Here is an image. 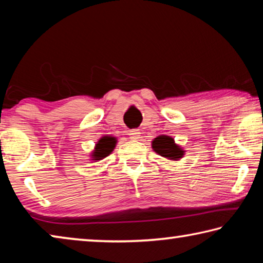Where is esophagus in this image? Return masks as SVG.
Instances as JSON below:
<instances>
[{
    "instance_id": "esophagus-1",
    "label": "esophagus",
    "mask_w": 263,
    "mask_h": 263,
    "mask_svg": "<svg viewBox=\"0 0 263 263\" xmlns=\"http://www.w3.org/2000/svg\"><path fill=\"white\" fill-rule=\"evenodd\" d=\"M128 136H130L131 139L137 140V139H139V137H140V131L138 130V128H133V130H131L130 133H128Z\"/></svg>"
}]
</instances>
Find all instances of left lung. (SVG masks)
<instances>
[{
	"instance_id": "left-lung-1",
	"label": "left lung",
	"mask_w": 263,
	"mask_h": 263,
	"mask_svg": "<svg viewBox=\"0 0 263 263\" xmlns=\"http://www.w3.org/2000/svg\"><path fill=\"white\" fill-rule=\"evenodd\" d=\"M152 147L158 154L163 158L177 160L183 155V149L175 145L174 139L167 136H159L152 142Z\"/></svg>"
}]
</instances>
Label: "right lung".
Instances as JSON below:
<instances>
[{
	"label": "right lung",
	"instance_id": "add662e5",
	"mask_svg": "<svg viewBox=\"0 0 263 263\" xmlns=\"http://www.w3.org/2000/svg\"><path fill=\"white\" fill-rule=\"evenodd\" d=\"M116 144V139L112 137H104L99 141V144L96 145V148L94 151V160H101L112 152V149L115 147Z\"/></svg>",
	"mask_w": 263,
	"mask_h": 263
}]
</instances>
